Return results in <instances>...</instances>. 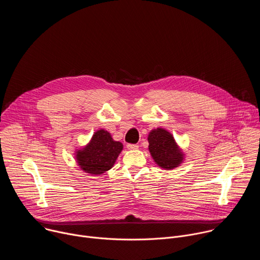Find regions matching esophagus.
Returning <instances> with one entry per match:
<instances>
[{
    "label": "esophagus",
    "instance_id": "esophagus-1",
    "mask_svg": "<svg viewBox=\"0 0 260 260\" xmlns=\"http://www.w3.org/2000/svg\"><path fill=\"white\" fill-rule=\"evenodd\" d=\"M126 147H127V149H129V150H135V149H138L139 146L137 144H127Z\"/></svg>",
    "mask_w": 260,
    "mask_h": 260
}]
</instances>
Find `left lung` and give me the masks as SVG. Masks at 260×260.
Masks as SVG:
<instances>
[{
    "instance_id": "obj_1",
    "label": "left lung",
    "mask_w": 260,
    "mask_h": 260,
    "mask_svg": "<svg viewBox=\"0 0 260 260\" xmlns=\"http://www.w3.org/2000/svg\"><path fill=\"white\" fill-rule=\"evenodd\" d=\"M149 151L154 161L162 169L177 168L183 160V153L174 140V137L164 128H156L148 136Z\"/></svg>"
}]
</instances>
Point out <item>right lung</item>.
I'll list each match as a JSON object with an SVG mask.
<instances>
[{
  "label": "right lung",
  "mask_w": 260,
  "mask_h": 260,
  "mask_svg": "<svg viewBox=\"0 0 260 260\" xmlns=\"http://www.w3.org/2000/svg\"><path fill=\"white\" fill-rule=\"evenodd\" d=\"M122 148L123 145L114 141L110 133L100 129L86 147L76 152L77 162L85 173L101 175L113 167Z\"/></svg>",
  "instance_id": "right-lung-1"
}]
</instances>
